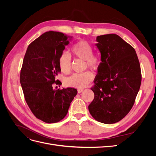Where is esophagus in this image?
<instances>
[{"instance_id":"1","label":"esophagus","mask_w":156,"mask_h":156,"mask_svg":"<svg viewBox=\"0 0 156 156\" xmlns=\"http://www.w3.org/2000/svg\"><path fill=\"white\" fill-rule=\"evenodd\" d=\"M83 91V89H78V90H77V92H78V93H79V94L81 93Z\"/></svg>"}]
</instances>
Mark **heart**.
<instances>
[{"label": "heart", "mask_w": 156, "mask_h": 156, "mask_svg": "<svg viewBox=\"0 0 156 156\" xmlns=\"http://www.w3.org/2000/svg\"><path fill=\"white\" fill-rule=\"evenodd\" d=\"M73 54L76 57L86 61L87 66L92 69L97 70L101 64V60L98 56L93 54V48L88 42L80 40L72 48ZM58 64L61 71L68 73L72 68V58L67 52L61 53L58 58ZM94 79V74L87 71L81 73H74L66 80L68 87L75 88H83Z\"/></svg>", "instance_id": "obj_1"}]
</instances>
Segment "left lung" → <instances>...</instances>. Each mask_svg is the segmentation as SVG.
<instances>
[{
    "instance_id": "left-lung-1",
    "label": "left lung",
    "mask_w": 156,
    "mask_h": 156,
    "mask_svg": "<svg viewBox=\"0 0 156 156\" xmlns=\"http://www.w3.org/2000/svg\"><path fill=\"white\" fill-rule=\"evenodd\" d=\"M101 64L91 88L94 98L88 110L94 119L115 124L128 114L140 87L141 72L134 48L115 34L98 36Z\"/></svg>"
}]
</instances>
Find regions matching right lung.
Returning <instances> with one entry per match:
<instances>
[{"label":"right lung","instance_id":"obj_1","mask_svg":"<svg viewBox=\"0 0 156 156\" xmlns=\"http://www.w3.org/2000/svg\"><path fill=\"white\" fill-rule=\"evenodd\" d=\"M68 37L72 38L60 32H46L29 45L23 59L20 83L25 101L34 115L45 123L62 120L77 94L75 88L53 87L61 83L56 79L61 71L58 58L69 43Z\"/></svg>","mask_w":156,"mask_h":156}]
</instances>
